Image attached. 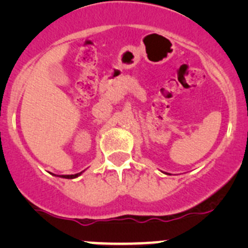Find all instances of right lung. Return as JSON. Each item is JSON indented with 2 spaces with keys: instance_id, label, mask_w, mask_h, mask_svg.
Wrapping results in <instances>:
<instances>
[{
  "instance_id": "1",
  "label": "right lung",
  "mask_w": 248,
  "mask_h": 248,
  "mask_svg": "<svg viewBox=\"0 0 248 248\" xmlns=\"http://www.w3.org/2000/svg\"><path fill=\"white\" fill-rule=\"evenodd\" d=\"M82 172L84 171H80V172H78V174H73V175H55V174H52V175H55V176H59V177H63V179H76V177L80 176Z\"/></svg>"
}]
</instances>
